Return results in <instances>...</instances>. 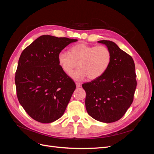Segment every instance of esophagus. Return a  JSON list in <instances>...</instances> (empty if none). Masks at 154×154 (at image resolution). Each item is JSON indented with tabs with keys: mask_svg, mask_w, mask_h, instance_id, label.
Returning a JSON list of instances; mask_svg holds the SVG:
<instances>
[{
	"mask_svg": "<svg viewBox=\"0 0 154 154\" xmlns=\"http://www.w3.org/2000/svg\"><path fill=\"white\" fill-rule=\"evenodd\" d=\"M76 87H81V83H78V82H76Z\"/></svg>",
	"mask_w": 154,
	"mask_h": 154,
	"instance_id": "34e87169",
	"label": "esophagus"
}]
</instances>
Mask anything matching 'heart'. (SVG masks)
Listing matches in <instances>:
<instances>
[{
  "mask_svg": "<svg viewBox=\"0 0 154 154\" xmlns=\"http://www.w3.org/2000/svg\"><path fill=\"white\" fill-rule=\"evenodd\" d=\"M69 53L60 52L58 63L67 75H71L78 64L79 69L71 77L78 81L87 76L90 80L99 78L108 69L112 60L111 51L105 45L95 46L81 42L72 46Z\"/></svg>",
  "mask_w": 154,
  "mask_h": 154,
  "instance_id": "b5f03b06",
  "label": "heart"
}]
</instances>
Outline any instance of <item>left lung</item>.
Returning <instances> with one entry per match:
<instances>
[{
    "label": "left lung",
    "mask_w": 154,
    "mask_h": 154,
    "mask_svg": "<svg viewBox=\"0 0 154 154\" xmlns=\"http://www.w3.org/2000/svg\"><path fill=\"white\" fill-rule=\"evenodd\" d=\"M112 53L108 69L99 78L82 85L86 92L85 106L88 115L103 123L122 118L132 103L137 86L132 58L114 42L100 40Z\"/></svg>",
    "instance_id": "1"
}]
</instances>
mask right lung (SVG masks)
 <instances>
[{
  "label": "right lung",
  "instance_id": "right-lung-1",
  "mask_svg": "<svg viewBox=\"0 0 154 154\" xmlns=\"http://www.w3.org/2000/svg\"><path fill=\"white\" fill-rule=\"evenodd\" d=\"M76 39L42 35L22 51L15 72L18 101L31 118L52 123L63 114L75 83L58 63V54Z\"/></svg>",
  "mask_w": 154,
  "mask_h": 154
}]
</instances>
